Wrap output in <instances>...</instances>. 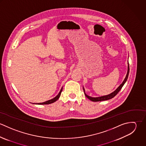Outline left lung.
Masks as SVG:
<instances>
[{"instance_id": "left-lung-1", "label": "left lung", "mask_w": 146, "mask_h": 146, "mask_svg": "<svg viewBox=\"0 0 146 146\" xmlns=\"http://www.w3.org/2000/svg\"><path fill=\"white\" fill-rule=\"evenodd\" d=\"M129 73V62H128L127 72V74H126V77H125V79H124V80L123 81V82L122 83V84H121L113 92H112V93H111V94H108V95L104 96H102V97H97V98H93V97H89V96H88V95H86V94L85 93V96H86L89 100H90V101H93V102H98V101H106V100H110V99L113 98V97L119 92V91L121 90V89L122 88V87H123V85H124L125 82H126V80H127V78H128ZM83 89L84 91V89ZM84 93H85V91H84Z\"/></svg>"}]
</instances>
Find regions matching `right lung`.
Here are the masks:
<instances>
[{
	"label": "right lung",
	"mask_w": 146,
	"mask_h": 146,
	"mask_svg": "<svg viewBox=\"0 0 146 146\" xmlns=\"http://www.w3.org/2000/svg\"><path fill=\"white\" fill-rule=\"evenodd\" d=\"M62 89H61V90H60V93H58V94L56 97H54V98H53V99H52V100H49V101H46V102H42V103H39V104H52V103H53V102H56L59 98H60V96H61V92H62Z\"/></svg>",
	"instance_id": "obj_1"
}]
</instances>
